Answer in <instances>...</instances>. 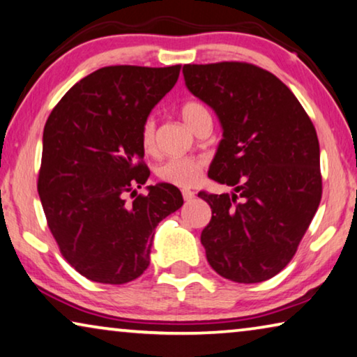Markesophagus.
<instances>
[{"mask_svg": "<svg viewBox=\"0 0 357 357\" xmlns=\"http://www.w3.org/2000/svg\"><path fill=\"white\" fill-rule=\"evenodd\" d=\"M183 197H184L185 202H189V200L194 199L195 192H192V190H183Z\"/></svg>", "mask_w": 357, "mask_h": 357, "instance_id": "obj_1", "label": "esophagus"}]
</instances>
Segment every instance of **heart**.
<instances>
[{"label":"heart","instance_id":"heart-1","mask_svg":"<svg viewBox=\"0 0 357 357\" xmlns=\"http://www.w3.org/2000/svg\"><path fill=\"white\" fill-rule=\"evenodd\" d=\"M208 114L204 104L197 102V100H189L181 109V116H183L184 123L190 128V125L199 119L200 115ZM141 144L144 147L146 152H151L155 144V121L152 119L144 120L141 126ZM205 167V162L202 158H169V160L163 162L160 167L157 168V176L160 178L163 183L173 184L176 188H190L199 183L202 169Z\"/></svg>","mask_w":357,"mask_h":357}]
</instances>
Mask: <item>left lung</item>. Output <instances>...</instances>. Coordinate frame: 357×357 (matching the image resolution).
Wrapping results in <instances>:
<instances>
[{"mask_svg": "<svg viewBox=\"0 0 357 357\" xmlns=\"http://www.w3.org/2000/svg\"><path fill=\"white\" fill-rule=\"evenodd\" d=\"M183 73L222 126L208 176L234 188L199 194L211 208L200 236L206 259L238 284L268 280L294 258L321 204L316 128L295 94L253 63H188Z\"/></svg>", "mask_w": 357, "mask_h": 357, "instance_id": "8db88e82", "label": "left lung"}]
</instances>
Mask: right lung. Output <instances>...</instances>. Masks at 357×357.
Masks as SVG:
<instances>
[{
	"instance_id": "obj_1",
	"label": "right lung",
	"mask_w": 357,
	"mask_h": 357,
	"mask_svg": "<svg viewBox=\"0 0 357 357\" xmlns=\"http://www.w3.org/2000/svg\"><path fill=\"white\" fill-rule=\"evenodd\" d=\"M181 66H110L52 109L43 131L38 194L62 257L84 278L120 285L151 263L155 227L183 206L173 184L149 185L141 126L178 82ZM135 193L126 202L124 194Z\"/></svg>"
}]
</instances>
